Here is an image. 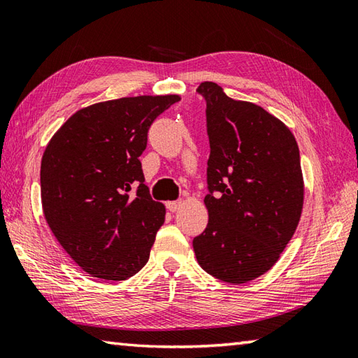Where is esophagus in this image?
<instances>
[{"label": "esophagus", "mask_w": 358, "mask_h": 358, "mask_svg": "<svg viewBox=\"0 0 358 358\" xmlns=\"http://www.w3.org/2000/svg\"><path fill=\"white\" fill-rule=\"evenodd\" d=\"M183 206V201L181 200H173V201H167L166 203V208L169 209L171 213H175V211H178V209Z\"/></svg>", "instance_id": "esophagus-1"}]
</instances>
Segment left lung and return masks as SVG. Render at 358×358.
<instances>
[{"instance_id": "left-lung-1", "label": "left lung", "mask_w": 358, "mask_h": 358, "mask_svg": "<svg viewBox=\"0 0 358 358\" xmlns=\"http://www.w3.org/2000/svg\"><path fill=\"white\" fill-rule=\"evenodd\" d=\"M206 102L208 227L194 237L200 267L231 284L268 271L298 227L304 185L292 131L256 103L234 101L214 82Z\"/></svg>"}]
</instances>
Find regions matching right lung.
Masks as SVG:
<instances>
[{
	"label": "right lung",
	"mask_w": 358,
	"mask_h": 358,
	"mask_svg": "<svg viewBox=\"0 0 358 358\" xmlns=\"http://www.w3.org/2000/svg\"><path fill=\"white\" fill-rule=\"evenodd\" d=\"M180 97L138 96L74 113L41 158V205L49 228L76 264L103 281H124L149 261L164 223L139 157L153 121Z\"/></svg>",
	"instance_id": "1"
}]
</instances>
